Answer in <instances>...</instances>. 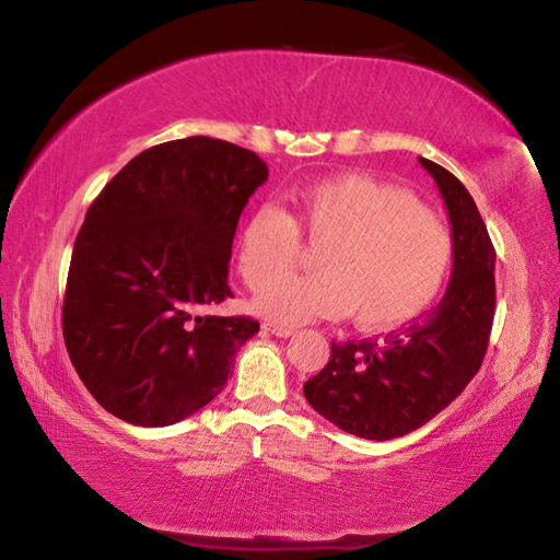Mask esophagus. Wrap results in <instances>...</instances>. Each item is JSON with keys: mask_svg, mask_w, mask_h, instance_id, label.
I'll list each match as a JSON object with an SVG mask.
<instances>
[{"mask_svg": "<svg viewBox=\"0 0 560 560\" xmlns=\"http://www.w3.org/2000/svg\"><path fill=\"white\" fill-rule=\"evenodd\" d=\"M264 327L270 331V335L282 337V339H287V337H292V335H294V327H284V325H278V323H266Z\"/></svg>", "mask_w": 560, "mask_h": 560, "instance_id": "1", "label": "esophagus"}]
</instances>
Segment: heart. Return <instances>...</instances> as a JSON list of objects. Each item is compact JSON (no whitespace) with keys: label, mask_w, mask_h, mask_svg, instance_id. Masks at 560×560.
Returning a JSON list of instances; mask_svg holds the SVG:
<instances>
[{"label":"heart","mask_w":560,"mask_h":560,"mask_svg":"<svg viewBox=\"0 0 560 560\" xmlns=\"http://www.w3.org/2000/svg\"><path fill=\"white\" fill-rule=\"evenodd\" d=\"M294 200L296 219L266 202L240 231L237 266L252 287L295 265L299 228L324 243L317 275L265 281L254 306L268 320L304 325L351 313L360 327L384 329L415 320L441 294L455 256L452 233L412 192L341 174L299 188Z\"/></svg>","instance_id":"heart-1"}]
</instances>
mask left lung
I'll list each match as a JSON object with an SVG mask.
<instances>
[{
	"label": "left lung",
	"mask_w": 560,
	"mask_h": 560,
	"mask_svg": "<svg viewBox=\"0 0 560 560\" xmlns=\"http://www.w3.org/2000/svg\"><path fill=\"white\" fill-rule=\"evenodd\" d=\"M441 190L452 225V278L441 304L384 341H331L325 370L304 396L341 431L390 441L424 427L480 370L494 320V247L462 180L419 158Z\"/></svg>",
	"instance_id": "left-lung-1"
}]
</instances>
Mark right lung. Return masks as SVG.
<instances>
[{"label": "right lung", "instance_id": "add662e5", "mask_svg": "<svg viewBox=\"0 0 560 560\" xmlns=\"http://www.w3.org/2000/svg\"><path fill=\"white\" fill-rule=\"evenodd\" d=\"M266 178L252 150L190 136L143 150L86 209L68 270L63 339L89 393L117 419L170 427L229 382L259 323L207 308L233 296L235 229Z\"/></svg>", "mask_w": 560, "mask_h": 560}]
</instances>
